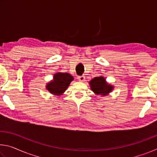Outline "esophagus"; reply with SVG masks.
I'll return each mask as SVG.
<instances>
[{
  "mask_svg": "<svg viewBox=\"0 0 157 157\" xmlns=\"http://www.w3.org/2000/svg\"><path fill=\"white\" fill-rule=\"evenodd\" d=\"M78 79H79V81H80V82H84V79H85V77H84V75H82V76H79V77H78Z\"/></svg>",
  "mask_w": 157,
  "mask_h": 157,
  "instance_id": "esophagus-1",
  "label": "esophagus"
}]
</instances>
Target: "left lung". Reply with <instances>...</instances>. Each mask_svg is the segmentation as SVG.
Here are the masks:
<instances>
[{
	"label": "left lung",
	"instance_id": "obj_1",
	"mask_svg": "<svg viewBox=\"0 0 157 157\" xmlns=\"http://www.w3.org/2000/svg\"><path fill=\"white\" fill-rule=\"evenodd\" d=\"M90 88L95 95L107 96L113 91L114 86L109 84L103 76L95 77L89 82Z\"/></svg>",
	"mask_w": 157,
	"mask_h": 157
}]
</instances>
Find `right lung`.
Masks as SVG:
<instances>
[{"mask_svg":"<svg viewBox=\"0 0 157 157\" xmlns=\"http://www.w3.org/2000/svg\"><path fill=\"white\" fill-rule=\"evenodd\" d=\"M73 79L71 74L58 72L54 74L53 79L46 84V89L52 95H62Z\"/></svg>","mask_w":157,"mask_h":157,"instance_id":"1","label":"right lung"}]
</instances>
